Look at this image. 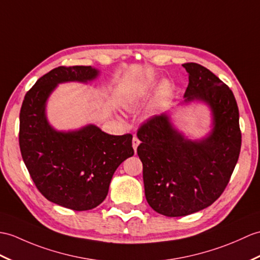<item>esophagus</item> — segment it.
Masks as SVG:
<instances>
[{
	"mask_svg": "<svg viewBox=\"0 0 260 260\" xmlns=\"http://www.w3.org/2000/svg\"><path fill=\"white\" fill-rule=\"evenodd\" d=\"M132 143H133V148H134V150L136 152V149H137V147H138V145H140V140H138V138L136 137V136H134L133 137V141H132Z\"/></svg>",
	"mask_w": 260,
	"mask_h": 260,
	"instance_id": "34e87169",
	"label": "esophagus"
}]
</instances>
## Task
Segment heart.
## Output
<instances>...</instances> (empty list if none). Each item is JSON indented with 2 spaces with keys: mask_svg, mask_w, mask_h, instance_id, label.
<instances>
[{
  "mask_svg": "<svg viewBox=\"0 0 260 260\" xmlns=\"http://www.w3.org/2000/svg\"><path fill=\"white\" fill-rule=\"evenodd\" d=\"M155 84H156L155 76L147 75L140 84H137V86L131 93L129 99H128L129 102L132 103V104H136V103L141 102L145 98V96L148 95L150 89L155 86ZM167 89H168L167 84H162L160 87V93L165 94L167 92Z\"/></svg>",
  "mask_w": 260,
  "mask_h": 260,
  "instance_id": "obj_1",
  "label": "heart"
}]
</instances>
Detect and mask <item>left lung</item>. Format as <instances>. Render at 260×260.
Masks as SVG:
<instances>
[{
    "instance_id": "left-lung-1",
    "label": "left lung",
    "mask_w": 260,
    "mask_h": 260,
    "mask_svg": "<svg viewBox=\"0 0 260 260\" xmlns=\"http://www.w3.org/2000/svg\"><path fill=\"white\" fill-rule=\"evenodd\" d=\"M183 66L189 83L180 104H206L212 113V131L201 140H190L162 113L137 132L146 201L167 217L190 215L210 206L226 188L241 146L239 112L232 90L204 66Z\"/></svg>"
}]
</instances>
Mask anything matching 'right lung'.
<instances>
[{"instance_id": "1", "label": "right lung", "mask_w": 260, "mask_h": 260, "mask_svg": "<svg viewBox=\"0 0 260 260\" xmlns=\"http://www.w3.org/2000/svg\"><path fill=\"white\" fill-rule=\"evenodd\" d=\"M100 75L92 66H59L39 78L24 98L20 148L35 186L48 201L73 210L104 201L114 173L134 155L131 134L110 135L94 124L57 131L47 119V100L58 84H87Z\"/></svg>"}]
</instances>
